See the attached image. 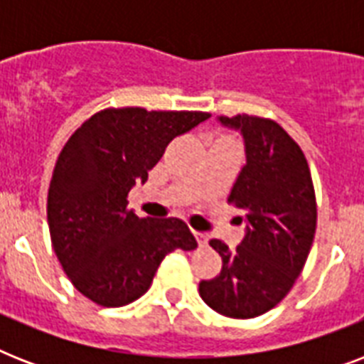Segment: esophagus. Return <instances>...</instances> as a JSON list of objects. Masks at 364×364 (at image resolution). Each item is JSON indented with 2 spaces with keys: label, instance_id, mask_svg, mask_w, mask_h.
I'll return each instance as SVG.
<instances>
[{
  "label": "esophagus",
  "instance_id": "obj_1",
  "mask_svg": "<svg viewBox=\"0 0 364 364\" xmlns=\"http://www.w3.org/2000/svg\"><path fill=\"white\" fill-rule=\"evenodd\" d=\"M194 238H196V242H198L200 247H205L208 245V238H205V234H200V232H193Z\"/></svg>",
  "mask_w": 364,
  "mask_h": 364
}]
</instances>
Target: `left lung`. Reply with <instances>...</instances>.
<instances>
[{
	"label": "left lung",
	"instance_id": "obj_1",
	"mask_svg": "<svg viewBox=\"0 0 364 364\" xmlns=\"http://www.w3.org/2000/svg\"><path fill=\"white\" fill-rule=\"evenodd\" d=\"M219 121L242 132L245 141L247 164L228 204L242 211L247 228L232 251L211 240L223 268L200 282L198 291L223 316L251 319L279 304L304 268L316 236V191L302 149L276 121L245 113Z\"/></svg>",
	"mask_w": 364,
	"mask_h": 364
}]
</instances>
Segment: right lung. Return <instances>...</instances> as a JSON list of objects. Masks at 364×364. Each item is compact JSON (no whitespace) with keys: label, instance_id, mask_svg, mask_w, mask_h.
I'll return each mask as SVG.
<instances>
[{"label":"right lung","instance_id":"1","mask_svg":"<svg viewBox=\"0 0 364 364\" xmlns=\"http://www.w3.org/2000/svg\"><path fill=\"white\" fill-rule=\"evenodd\" d=\"M210 113L107 107L77 128L48 187L53 249L73 287L105 308L137 300L166 255L198 243L181 219H139L128 193L145 183L173 137Z\"/></svg>","mask_w":364,"mask_h":364}]
</instances>
